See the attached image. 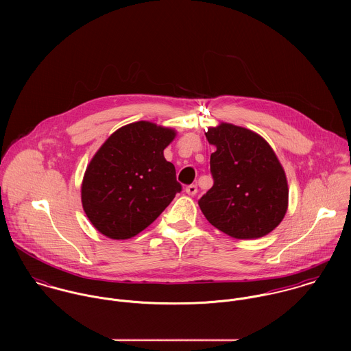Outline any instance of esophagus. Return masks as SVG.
<instances>
[{
  "instance_id": "34e87169",
  "label": "esophagus",
  "mask_w": 351,
  "mask_h": 351,
  "mask_svg": "<svg viewBox=\"0 0 351 351\" xmlns=\"http://www.w3.org/2000/svg\"><path fill=\"white\" fill-rule=\"evenodd\" d=\"M185 192L189 195V196H195L197 193V186L196 185H188Z\"/></svg>"
}]
</instances>
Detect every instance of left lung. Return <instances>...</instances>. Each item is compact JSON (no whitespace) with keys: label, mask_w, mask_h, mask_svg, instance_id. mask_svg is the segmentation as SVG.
<instances>
[{"label":"left lung","mask_w":351,"mask_h":351,"mask_svg":"<svg viewBox=\"0 0 351 351\" xmlns=\"http://www.w3.org/2000/svg\"><path fill=\"white\" fill-rule=\"evenodd\" d=\"M213 186L199 200L206 220L237 239L271 232L288 209L285 171L269 143L251 130L228 123L205 134Z\"/></svg>","instance_id":"8db88e82"}]
</instances>
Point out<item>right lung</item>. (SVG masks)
<instances>
[{"instance_id": "add662e5", "label": "right lung", "mask_w": 351, "mask_h": 351, "mask_svg": "<svg viewBox=\"0 0 351 351\" xmlns=\"http://www.w3.org/2000/svg\"><path fill=\"white\" fill-rule=\"evenodd\" d=\"M174 138L171 128L136 121L113 132L92 158L81 199L88 219L102 235H138L182 191L174 165L163 156Z\"/></svg>"}]
</instances>
